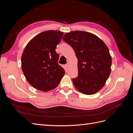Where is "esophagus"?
<instances>
[{"label":"esophagus","mask_w":133,"mask_h":133,"mask_svg":"<svg viewBox=\"0 0 133 133\" xmlns=\"http://www.w3.org/2000/svg\"><path fill=\"white\" fill-rule=\"evenodd\" d=\"M68 65H68V64H65V68H66V69H67L68 67Z\"/></svg>","instance_id":"obj_1"}]
</instances>
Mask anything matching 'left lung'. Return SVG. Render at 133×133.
Segmentation results:
<instances>
[{"label":"left lung","instance_id":"obj_1","mask_svg":"<svg viewBox=\"0 0 133 133\" xmlns=\"http://www.w3.org/2000/svg\"><path fill=\"white\" fill-rule=\"evenodd\" d=\"M63 39L73 48L78 58V75L73 79L76 89L87 95L96 93L105 85L111 72L108 47L94 34L83 31L68 33Z\"/></svg>","mask_w":133,"mask_h":133}]
</instances>
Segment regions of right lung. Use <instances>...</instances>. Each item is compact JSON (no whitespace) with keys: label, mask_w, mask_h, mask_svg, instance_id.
<instances>
[{"label":"right lung","mask_w":133,"mask_h":133,"mask_svg":"<svg viewBox=\"0 0 133 133\" xmlns=\"http://www.w3.org/2000/svg\"><path fill=\"white\" fill-rule=\"evenodd\" d=\"M63 33L47 30L28 43L22 56V69L28 82L35 89L48 91L57 87L65 74L58 64L56 47Z\"/></svg>","instance_id":"right-lung-1"}]
</instances>
